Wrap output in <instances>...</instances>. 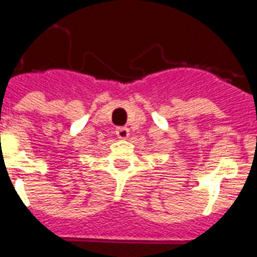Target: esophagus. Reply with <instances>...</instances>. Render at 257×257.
<instances>
[{"instance_id": "1", "label": "esophagus", "mask_w": 257, "mask_h": 257, "mask_svg": "<svg viewBox=\"0 0 257 257\" xmlns=\"http://www.w3.org/2000/svg\"><path fill=\"white\" fill-rule=\"evenodd\" d=\"M115 135L118 139L121 140H126L129 137V129L125 128V126H121V128H117L115 129Z\"/></svg>"}]
</instances>
